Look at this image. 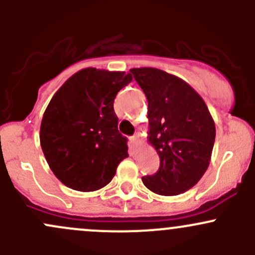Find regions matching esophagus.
I'll return each instance as SVG.
<instances>
[{"label":"esophagus","instance_id":"1","mask_svg":"<svg viewBox=\"0 0 255 255\" xmlns=\"http://www.w3.org/2000/svg\"><path fill=\"white\" fill-rule=\"evenodd\" d=\"M129 140H130V145L132 146H138V144H139V140H138L137 135H133V137H130Z\"/></svg>","mask_w":255,"mask_h":255}]
</instances>
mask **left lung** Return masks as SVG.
I'll return each mask as SVG.
<instances>
[{
	"mask_svg": "<svg viewBox=\"0 0 255 255\" xmlns=\"http://www.w3.org/2000/svg\"><path fill=\"white\" fill-rule=\"evenodd\" d=\"M148 100V142L160 159L159 170L142 177L151 192L182 194L207 170L216 138L215 121L204 99L182 79L155 68L130 69Z\"/></svg>",
	"mask_w": 255,
	"mask_h": 255,
	"instance_id": "8db88e82",
	"label": "left lung"
}]
</instances>
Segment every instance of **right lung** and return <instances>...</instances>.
<instances>
[{
	"mask_svg": "<svg viewBox=\"0 0 255 255\" xmlns=\"http://www.w3.org/2000/svg\"><path fill=\"white\" fill-rule=\"evenodd\" d=\"M132 79L125 71L86 68L51 97L40 123V145L49 168L65 186L82 192L102 189L128 156L113 102Z\"/></svg>",
	"mask_w": 255,
	"mask_h": 255,
	"instance_id": "1",
	"label": "right lung"
}]
</instances>
